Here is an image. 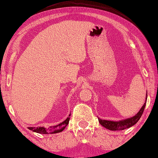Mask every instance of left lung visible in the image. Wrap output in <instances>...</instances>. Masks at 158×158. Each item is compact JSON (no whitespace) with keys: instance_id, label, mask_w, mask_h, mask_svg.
Instances as JSON below:
<instances>
[{"instance_id":"8db88e82","label":"left lung","mask_w":158,"mask_h":158,"mask_svg":"<svg viewBox=\"0 0 158 158\" xmlns=\"http://www.w3.org/2000/svg\"><path fill=\"white\" fill-rule=\"evenodd\" d=\"M147 99V98H146ZM146 102L144 104H143V107L141 108L140 111L135 116L131 118H128L123 121H106V120H102L98 118V121H99L100 124L105 127L106 128L109 129L110 131H121L124 130V129L128 128L130 127L133 126V125H135L137 122L139 121L141 116H142L143 111H144L145 105H146Z\"/></svg>"}]
</instances>
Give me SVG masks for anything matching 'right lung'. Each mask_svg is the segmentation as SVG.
Segmentation results:
<instances>
[{
  "mask_svg": "<svg viewBox=\"0 0 158 158\" xmlns=\"http://www.w3.org/2000/svg\"><path fill=\"white\" fill-rule=\"evenodd\" d=\"M71 116V114H69V116ZM69 118H70L68 117L64 121H63L62 123H60L59 125H57V126H50L48 128H44V127H37V128H32V127H29L28 128L32 131L36 132V133H42V134L60 133V132H62L66 128V127H67L68 123H69Z\"/></svg>",
  "mask_w": 158,
  "mask_h": 158,
  "instance_id": "right-lung-1",
  "label": "right lung"
}]
</instances>
